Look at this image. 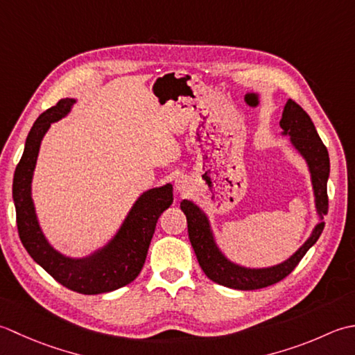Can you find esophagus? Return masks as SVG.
I'll list each match as a JSON object with an SVG mask.
<instances>
[{"mask_svg": "<svg viewBox=\"0 0 355 355\" xmlns=\"http://www.w3.org/2000/svg\"><path fill=\"white\" fill-rule=\"evenodd\" d=\"M175 185H176V188H178V191H180V193H184V191L188 190V180H187V178H184V176L176 178Z\"/></svg>", "mask_w": 355, "mask_h": 355, "instance_id": "esophagus-1", "label": "esophagus"}]
</instances>
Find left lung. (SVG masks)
Instances as JSON below:
<instances>
[{
    "label": "left lung",
    "instance_id": "1",
    "mask_svg": "<svg viewBox=\"0 0 355 355\" xmlns=\"http://www.w3.org/2000/svg\"><path fill=\"white\" fill-rule=\"evenodd\" d=\"M279 124L282 128V136H289L291 146L297 150V153L305 159L308 165L311 185H313L314 191L315 213L319 216V222L315 223L305 243L291 257H288L282 263L266 266V268H248V266L231 262L223 254L219 245L216 243L211 223H209L204 209H200L193 200L184 199L180 202V209L187 216L188 237H190L191 247L196 252L198 262L202 271L205 272V276L219 285L248 291V289H260L277 284L297 266L302 257L317 242V239L320 237L324 228L323 216L328 214V150L323 146L308 113L299 104H295L293 99L286 101Z\"/></svg>",
    "mask_w": 355,
    "mask_h": 355
}]
</instances>
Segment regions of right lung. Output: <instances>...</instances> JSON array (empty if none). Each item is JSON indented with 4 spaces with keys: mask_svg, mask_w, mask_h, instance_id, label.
Listing matches in <instances>:
<instances>
[{
    "mask_svg": "<svg viewBox=\"0 0 355 355\" xmlns=\"http://www.w3.org/2000/svg\"><path fill=\"white\" fill-rule=\"evenodd\" d=\"M75 103L73 98L61 99L40 114L27 135L12 187L18 234L31 257L61 285L81 294L110 293L128 285L141 272L159 216L173 204V185L165 184L144 191L116 234L90 254L70 257L53 248L42 233L35 211L32 179L42 137L52 122L67 116Z\"/></svg>",
    "mask_w": 355,
    "mask_h": 355,
    "instance_id": "1",
    "label": "right lung"
}]
</instances>
